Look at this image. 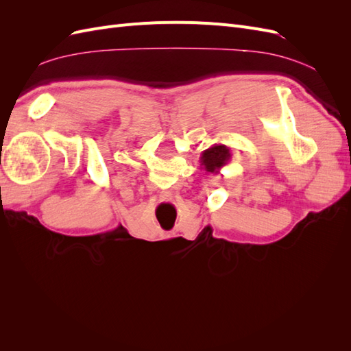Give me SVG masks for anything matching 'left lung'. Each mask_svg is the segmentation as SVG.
<instances>
[{
  "mask_svg": "<svg viewBox=\"0 0 351 351\" xmlns=\"http://www.w3.org/2000/svg\"><path fill=\"white\" fill-rule=\"evenodd\" d=\"M231 159L230 147L226 145H214L202 152L200 167H204L206 173H219L222 167H226Z\"/></svg>",
  "mask_w": 351,
  "mask_h": 351,
  "instance_id": "8db88e82",
  "label": "left lung"
}]
</instances>
